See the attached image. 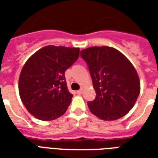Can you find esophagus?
Wrapping results in <instances>:
<instances>
[{
	"mask_svg": "<svg viewBox=\"0 0 158 158\" xmlns=\"http://www.w3.org/2000/svg\"><path fill=\"white\" fill-rule=\"evenodd\" d=\"M83 93V89H79V90H77V94H79V95H81Z\"/></svg>",
	"mask_w": 158,
	"mask_h": 158,
	"instance_id": "1",
	"label": "esophagus"
}]
</instances>
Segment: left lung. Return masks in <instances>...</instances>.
Instances as JSON below:
<instances>
[{"instance_id":"8db88e82","label":"left lung","mask_w":158,"mask_h":158,"mask_svg":"<svg viewBox=\"0 0 158 158\" xmlns=\"http://www.w3.org/2000/svg\"><path fill=\"white\" fill-rule=\"evenodd\" d=\"M80 55L89 67L96 99L88 102L89 111L99 118L113 121L122 118L135 106L140 82L135 67L117 49L92 46Z\"/></svg>"}]
</instances>
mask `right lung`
<instances>
[{"instance_id": "add662e5", "label": "right lung", "mask_w": 158, "mask_h": 158, "mask_svg": "<svg viewBox=\"0 0 158 158\" xmlns=\"http://www.w3.org/2000/svg\"><path fill=\"white\" fill-rule=\"evenodd\" d=\"M79 56V48L47 45L27 60L19 75V91L31 115L51 121L66 113L73 95L64 73Z\"/></svg>"}]
</instances>
